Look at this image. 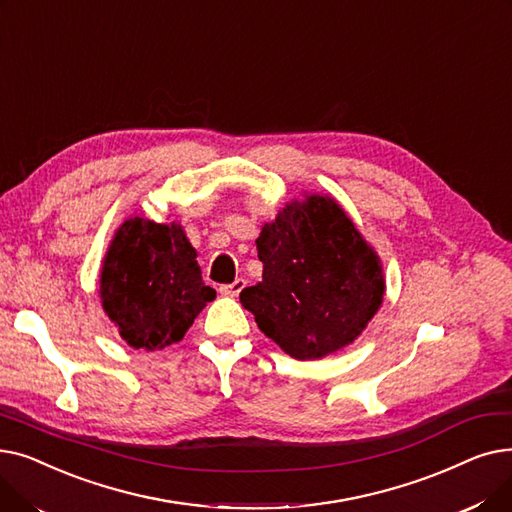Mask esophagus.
<instances>
[{
	"label": "esophagus",
	"mask_w": 512,
	"mask_h": 512,
	"mask_svg": "<svg viewBox=\"0 0 512 512\" xmlns=\"http://www.w3.org/2000/svg\"><path fill=\"white\" fill-rule=\"evenodd\" d=\"M246 287V279H235L233 283H227V285H221V294L225 296H239V291Z\"/></svg>",
	"instance_id": "34e87169"
}]
</instances>
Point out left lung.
Segmentation results:
<instances>
[{"label": "left lung", "instance_id": "8db88e82", "mask_svg": "<svg viewBox=\"0 0 512 512\" xmlns=\"http://www.w3.org/2000/svg\"><path fill=\"white\" fill-rule=\"evenodd\" d=\"M262 281L239 294L264 335L298 360L348 346L383 300L377 254L331 198L289 204L256 239Z\"/></svg>", "mask_w": 512, "mask_h": 512}]
</instances>
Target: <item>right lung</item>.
Masks as SVG:
<instances>
[{
	"mask_svg": "<svg viewBox=\"0 0 512 512\" xmlns=\"http://www.w3.org/2000/svg\"><path fill=\"white\" fill-rule=\"evenodd\" d=\"M214 296L179 225L131 218L118 229L102 269V304L129 346L179 342Z\"/></svg>",
	"mask_w": 512,
	"mask_h": 512,
	"instance_id": "right-lung-1",
	"label": "right lung"
}]
</instances>
